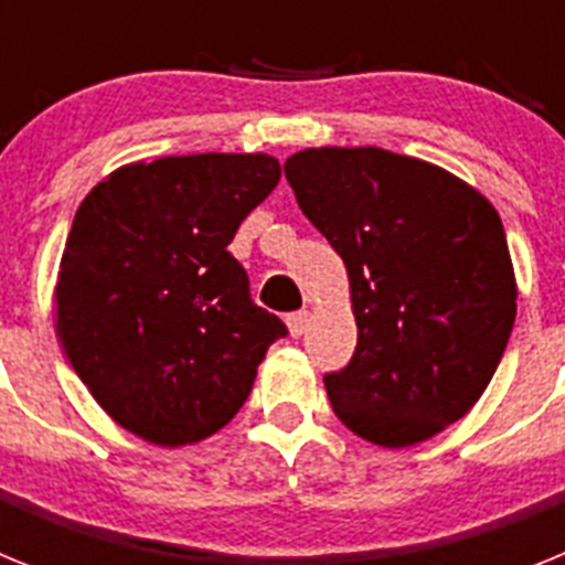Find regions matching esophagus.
<instances>
[{"label":"esophagus","mask_w":565,"mask_h":565,"mask_svg":"<svg viewBox=\"0 0 565 565\" xmlns=\"http://www.w3.org/2000/svg\"><path fill=\"white\" fill-rule=\"evenodd\" d=\"M308 326H311V313L308 311H297L288 317V333L291 337H302L308 331Z\"/></svg>","instance_id":"34e87169"}]
</instances>
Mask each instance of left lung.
Segmentation results:
<instances>
[{
  "label": "left lung",
  "mask_w": 565,
  "mask_h": 565,
  "mask_svg": "<svg viewBox=\"0 0 565 565\" xmlns=\"http://www.w3.org/2000/svg\"><path fill=\"white\" fill-rule=\"evenodd\" d=\"M286 178L351 279L356 351L328 373L339 422L402 450L483 396L515 326L518 282L495 206L436 163L379 147H313Z\"/></svg>",
  "instance_id": "obj_1"
}]
</instances>
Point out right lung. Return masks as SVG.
<instances>
[{
	"label": "right lung",
	"instance_id": "add662e5",
	"mask_svg": "<svg viewBox=\"0 0 565 565\" xmlns=\"http://www.w3.org/2000/svg\"><path fill=\"white\" fill-rule=\"evenodd\" d=\"M279 174L266 152L169 154L118 167L78 206L56 277L58 342L132 436L158 447L214 436L286 337L228 254Z\"/></svg>",
	"mask_w": 565,
	"mask_h": 565
}]
</instances>
